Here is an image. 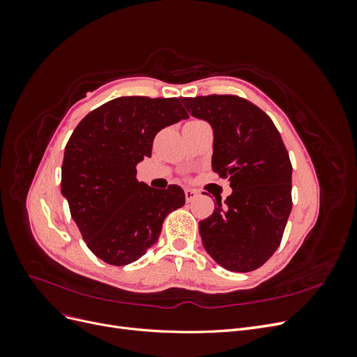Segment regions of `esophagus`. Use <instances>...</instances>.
<instances>
[{"mask_svg":"<svg viewBox=\"0 0 357 357\" xmlns=\"http://www.w3.org/2000/svg\"><path fill=\"white\" fill-rule=\"evenodd\" d=\"M197 195H198V192L197 190H193V189H185V197H186V201L188 202H190V201H193L197 198Z\"/></svg>","mask_w":357,"mask_h":357,"instance_id":"esophagus-1","label":"esophagus"}]
</instances>
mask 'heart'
<instances>
[{
    "label": "heart",
    "mask_w": 357,
    "mask_h": 357,
    "mask_svg": "<svg viewBox=\"0 0 357 357\" xmlns=\"http://www.w3.org/2000/svg\"><path fill=\"white\" fill-rule=\"evenodd\" d=\"M195 123H201V121H189L186 125H195Z\"/></svg>",
    "instance_id": "heart-1"
}]
</instances>
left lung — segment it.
Wrapping results in <instances>:
<instances>
[{
  "mask_svg": "<svg viewBox=\"0 0 357 357\" xmlns=\"http://www.w3.org/2000/svg\"><path fill=\"white\" fill-rule=\"evenodd\" d=\"M214 131L213 171L232 193L199 222L207 253L220 266L248 273L278 248L291 210V164L282 135L264 110L236 95L181 98Z\"/></svg>",
  "mask_w": 357,
  "mask_h": 357,
  "instance_id": "obj_1",
  "label": "left lung"
}]
</instances>
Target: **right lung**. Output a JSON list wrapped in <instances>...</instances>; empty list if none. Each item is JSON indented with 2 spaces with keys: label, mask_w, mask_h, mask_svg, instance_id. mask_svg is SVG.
<instances>
[{
  "label": "right lung",
  "mask_w": 357,
  "mask_h": 357,
  "mask_svg": "<svg viewBox=\"0 0 357 357\" xmlns=\"http://www.w3.org/2000/svg\"><path fill=\"white\" fill-rule=\"evenodd\" d=\"M189 117L177 98L121 96L86 114L66 146L61 192L89 250L123 266L152 247L167 215L185 205L176 185L156 190L137 178L156 134Z\"/></svg>",
  "instance_id": "1"
}]
</instances>
